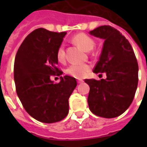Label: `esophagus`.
Wrapping results in <instances>:
<instances>
[{"label":"esophagus","mask_w":147,"mask_h":147,"mask_svg":"<svg viewBox=\"0 0 147 147\" xmlns=\"http://www.w3.org/2000/svg\"><path fill=\"white\" fill-rule=\"evenodd\" d=\"M77 82H78V84H79V83H82L83 82V80H82V79H78V80L77 81Z\"/></svg>","instance_id":"obj_1"}]
</instances>
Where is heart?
<instances>
[{"label":"heart","mask_w":147,"mask_h":147,"mask_svg":"<svg viewBox=\"0 0 147 147\" xmlns=\"http://www.w3.org/2000/svg\"><path fill=\"white\" fill-rule=\"evenodd\" d=\"M73 41L85 51L92 50L94 46V40H93V38L84 33H78L76 36H74ZM56 55L59 62H63L65 60V48L63 45H61L58 48ZM91 67L88 64H72L67 68L65 73L73 78L81 79L87 75Z\"/></svg>","instance_id":"b5f03b06"}]
</instances>
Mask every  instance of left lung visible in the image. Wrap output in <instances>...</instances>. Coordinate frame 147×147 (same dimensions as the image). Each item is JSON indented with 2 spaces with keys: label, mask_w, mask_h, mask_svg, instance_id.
<instances>
[{
  "label": "left lung",
  "mask_w": 147,
  "mask_h": 147,
  "mask_svg": "<svg viewBox=\"0 0 147 147\" xmlns=\"http://www.w3.org/2000/svg\"><path fill=\"white\" fill-rule=\"evenodd\" d=\"M90 34L105 40L93 71L105 72L107 78L85 79L90 87L88 107L97 116L116 117L130 107L134 98L138 84L137 58L129 41L117 29L105 25Z\"/></svg>",
  "instance_id": "8db88e82"
}]
</instances>
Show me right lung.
I'll use <instances>...</instances> for the list:
<instances>
[{
    "instance_id": "obj_1",
    "label": "right lung",
    "mask_w": 147,
    "mask_h": 147,
    "mask_svg": "<svg viewBox=\"0 0 147 147\" xmlns=\"http://www.w3.org/2000/svg\"><path fill=\"white\" fill-rule=\"evenodd\" d=\"M66 33L36 29L24 39L15 57L17 95L26 111L42 123L59 122L68 115L69 98L77 85L71 76L61 78L59 83L50 80L62 74L56 53Z\"/></svg>"
}]
</instances>
